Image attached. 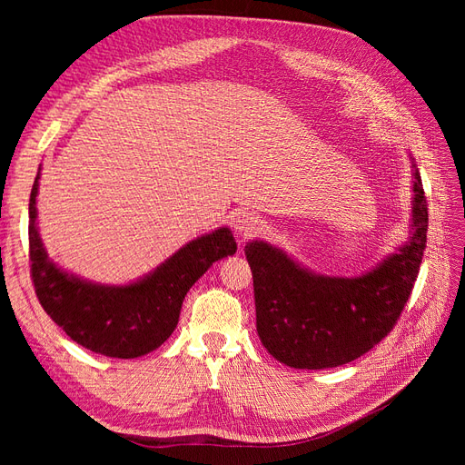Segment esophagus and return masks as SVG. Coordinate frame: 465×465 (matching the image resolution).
<instances>
[{
    "label": "esophagus",
    "mask_w": 465,
    "mask_h": 465,
    "mask_svg": "<svg viewBox=\"0 0 465 465\" xmlns=\"http://www.w3.org/2000/svg\"><path fill=\"white\" fill-rule=\"evenodd\" d=\"M262 229V219L256 213H241L234 219V232L238 238H250Z\"/></svg>",
    "instance_id": "esophagus-1"
}]
</instances>
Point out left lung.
Listing matches in <instances>:
<instances>
[{"label":"left lung","mask_w":465,"mask_h":465,"mask_svg":"<svg viewBox=\"0 0 465 465\" xmlns=\"http://www.w3.org/2000/svg\"><path fill=\"white\" fill-rule=\"evenodd\" d=\"M411 182L410 236L361 275L316 273L265 241L244 246L256 330L273 359L292 369L341 367L369 353L396 326L427 246V198L413 159Z\"/></svg>","instance_id":"obj_1"}]
</instances>
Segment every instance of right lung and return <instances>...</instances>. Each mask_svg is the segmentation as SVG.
Segmentation results:
<instances>
[{
  "label": "right lung",
  "instance_id": "obj_1",
  "mask_svg": "<svg viewBox=\"0 0 465 465\" xmlns=\"http://www.w3.org/2000/svg\"><path fill=\"white\" fill-rule=\"evenodd\" d=\"M40 166L29 202L31 273L46 314L93 353L137 359L173 335L186 292L217 260L232 256L236 241L229 227L193 238L153 272L132 283L104 285L65 272L50 260L36 223Z\"/></svg>",
  "mask_w": 465,
  "mask_h": 465
}]
</instances>
